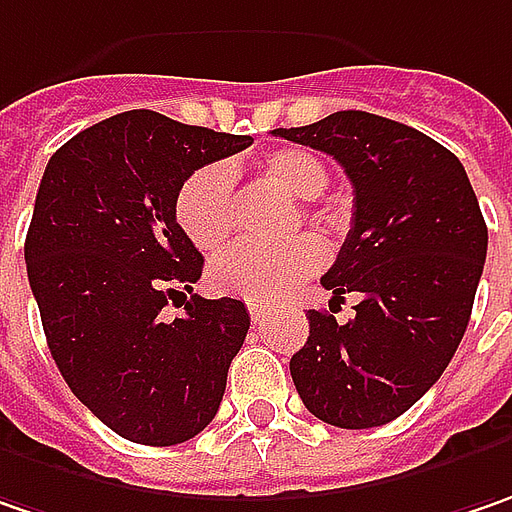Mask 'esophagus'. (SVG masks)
<instances>
[{"mask_svg": "<svg viewBox=\"0 0 512 512\" xmlns=\"http://www.w3.org/2000/svg\"><path fill=\"white\" fill-rule=\"evenodd\" d=\"M246 306H249V315H252V323H260L263 321V315H266V306H263V303H257V300H249V303H246Z\"/></svg>", "mask_w": 512, "mask_h": 512, "instance_id": "34e87169", "label": "esophagus"}]
</instances>
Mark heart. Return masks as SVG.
Instances as JSON below:
<instances>
[{
    "label": "heart",
    "mask_w": 512,
    "mask_h": 512,
    "mask_svg": "<svg viewBox=\"0 0 512 512\" xmlns=\"http://www.w3.org/2000/svg\"><path fill=\"white\" fill-rule=\"evenodd\" d=\"M257 177L295 200L318 197L329 171L321 157L306 148L283 145L257 160ZM174 217L183 234L203 252H217L234 232L232 171L223 166L197 168L177 191ZM323 263V246L315 237H298L283 246H249L240 243L217 255L209 266V280L217 292L246 300H272L289 286L309 278Z\"/></svg>",
    "instance_id": "obj_1"
}]
</instances>
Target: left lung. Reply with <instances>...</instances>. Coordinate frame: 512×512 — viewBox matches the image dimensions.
<instances>
[{
	"label": "left lung",
	"mask_w": 512,
	"mask_h": 512,
	"mask_svg": "<svg viewBox=\"0 0 512 512\" xmlns=\"http://www.w3.org/2000/svg\"><path fill=\"white\" fill-rule=\"evenodd\" d=\"M275 137L318 148L355 189L352 229L321 278L332 303L355 292V318L309 309L289 361L300 401L341 430L404 415L453 361L487 257L476 191L453 151L410 125L338 111Z\"/></svg>",
	"instance_id": "left-lung-1"
}]
</instances>
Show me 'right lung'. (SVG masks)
<instances>
[{"label": "right lung", "mask_w": 512, "mask_h": 512, "mask_svg": "<svg viewBox=\"0 0 512 512\" xmlns=\"http://www.w3.org/2000/svg\"><path fill=\"white\" fill-rule=\"evenodd\" d=\"M249 145L125 111L79 131L45 166L25 263L48 349L79 401L134 444L189 441L223 401L249 312L243 300L191 295L203 255L174 200L197 168ZM177 297L187 315L168 322L162 309Z\"/></svg>", "instance_id": "add662e5"}]
</instances>
